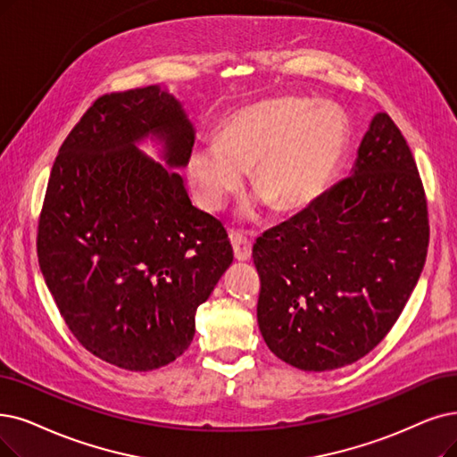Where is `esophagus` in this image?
Masks as SVG:
<instances>
[{
	"instance_id": "34e87169",
	"label": "esophagus",
	"mask_w": 457,
	"mask_h": 457,
	"mask_svg": "<svg viewBox=\"0 0 457 457\" xmlns=\"http://www.w3.org/2000/svg\"><path fill=\"white\" fill-rule=\"evenodd\" d=\"M230 244L234 249L236 261L245 262L251 259V242L240 232H230Z\"/></svg>"
}]
</instances>
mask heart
Masks as SVG:
<instances>
[{"label":"heart","mask_w":457,"mask_h":457,"mask_svg":"<svg viewBox=\"0 0 457 457\" xmlns=\"http://www.w3.org/2000/svg\"><path fill=\"white\" fill-rule=\"evenodd\" d=\"M343 145L345 127L332 108H312L298 97L270 99L234 112L213 140L196 144L187 176L208 212H221L242 189L244 170H251L253 191L273 210L292 212L320 195Z\"/></svg>","instance_id":"1"}]
</instances>
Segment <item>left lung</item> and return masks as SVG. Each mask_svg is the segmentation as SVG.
Instances as JSON below:
<instances>
[{
  "label": "left lung",
  "instance_id": "8db88e82",
  "mask_svg": "<svg viewBox=\"0 0 457 457\" xmlns=\"http://www.w3.org/2000/svg\"><path fill=\"white\" fill-rule=\"evenodd\" d=\"M428 242L414 157L392 118L378 112L351 176L253 245L268 349L303 371L366 356L403 312Z\"/></svg>",
  "mask_w": 457,
  "mask_h": 457
}]
</instances>
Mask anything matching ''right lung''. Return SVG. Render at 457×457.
Here are the masks:
<instances>
[{
    "mask_svg": "<svg viewBox=\"0 0 457 457\" xmlns=\"http://www.w3.org/2000/svg\"><path fill=\"white\" fill-rule=\"evenodd\" d=\"M152 139L162 163L137 145ZM195 127L167 87L91 104L54 161L39 219L45 283L69 330L129 371L187 351L196 307L232 264L223 223L193 206L184 178Z\"/></svg>",
    "mask_w": 457,
    "mask_h": 457,
    "instance_id": "obj_1",
    "label": "right lung"
}]
</instances>
